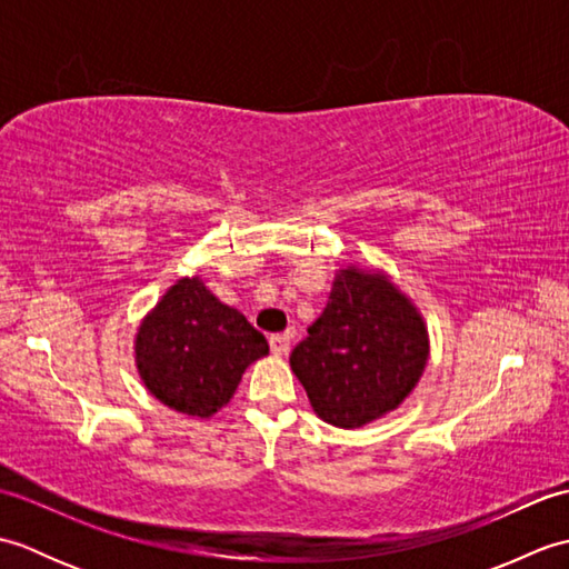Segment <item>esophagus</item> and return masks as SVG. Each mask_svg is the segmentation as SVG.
Segmentation results:
<instances>
[{"label": "esophagus", "instance_id": "1", "mask_svg": "<svg viewBox=\"0 0 569 569\" xmlns=\"http://www.w3.org/2000/svg\"><path fill=\"white\" fill-rule=\"evenodd\" d=\"M269 347H271V352L276 357L288 355V349H291V337H288V335H271L269 337Z\"/></svg>", "mask_w": 569, "mask_h": 569}]
</instances>
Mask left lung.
I'll return each mask as SVG.
<instances>
[{"mask_svg":"<svg viewBox=\"0 0 569 569\" xmlns=\"http://www.w3.org/2000/svg\"><path fill=\"white\" fill-rule=\"evenodd\" d=\"M428 361V332L416 308L383 276L349 266L335 278L322 316L291 352V369L316 413L337 428H361L413 391Z\"/></svg>","mask_w":569,"mask_h":569,"instance_id":"1","label":"left lung"}]
</instances>
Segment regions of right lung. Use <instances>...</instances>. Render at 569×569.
Segmentation results:
<instances>
[{
	"label": "right lung",
	"instance_id": "1",
	"mask_svg": "<svg viewBox=\"0 0 569 569\" xmlns=\"http://www.w3.org/2000/svg\"><path fill=\"white\" fill-rule=\"evenodd\" d=\"M269 355L266 337L220 303L198 278L163 296L137 335V365L161 403L208 418L234 396L241 373Z\"/></svg>",
	"mask_w": 569,
	"mask_h": 569
}]
</instances>
